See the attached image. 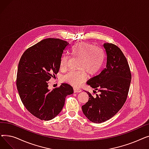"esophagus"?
I'll return each instance as SVG.
<instances>
[{
  "label": "esophagus",
  "instance_id": "obj_1",
  "mask_svg": "<svg viewBox=\"0 0 149 149\" xmlns=\"http://www.w3.org/2000/svg\"><path fill=\"white\" fill-rule=\"evenodd\" d=\"M74 92L75 93H80L81 92V90L80 89H77V88H74Z\"/></svg>",
  "mask_w": 149,
  "mask_h": 149
}]
</instances>
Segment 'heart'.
<instances>
[{"label": "heart", "instance_id": "b5f03b06", "mask_svg": "<svg viewBox=\"0 0 149 149\" xmlns=\"http://www.w3.org/2000/svg\"><path fill=\"white\" fill-rule=\"evenodd\" d=\"M71 53L74 58L80 60L78 72H70L63 77V80L74 88L79 87L89 76L96 75L102 68L104 62V53L99 47L86 42H80L72 46ZM69 57L64 56L60 61V68L66 69Z\"/></svg>", "mask_w": 149, "mask_h": 149}]
</instances>
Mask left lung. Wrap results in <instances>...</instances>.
<instances>
[{"mask_svg":"<svg viewBox=\"0 0 149 149\" xmlns=\"http://www.w3.org/2000/svg\"><path fill=\"white\" fill-rule=\"evenodd\" d=\"M103 46L106 67L87 81L100 94L94 98L88 92L89 100L82 106L84 115L95 123L109 120L121 109L127 97L132 78L127 60L121 50L112 43H105Z\"/></svg>","mask_w":149,"mask_h":149,"instance_id":"left-lung-1","label":"left lung"}]
</instances>
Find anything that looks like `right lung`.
Wrapping results in <instances>:
<instances>
[{
    "label": "right lung",
    "instance_id": "right-lung-1",
    "mask_svg": "<svg viewBox=\"0 0 149 149\" xmlns=\"http://www.w3.org/2000/svg\"><path fill=\"white\" fill-rule=\"evenodd\" d=\"M69 43L48 38L27 49L18 65L16 85L23 105L41 120L55 118L62 110L67 95L73 93L68 84L48 89L49 80L58 72L60 61Z\"/></svg>",
    "mask_w": 149,
    "mask_h": 149
}]
</instances>
